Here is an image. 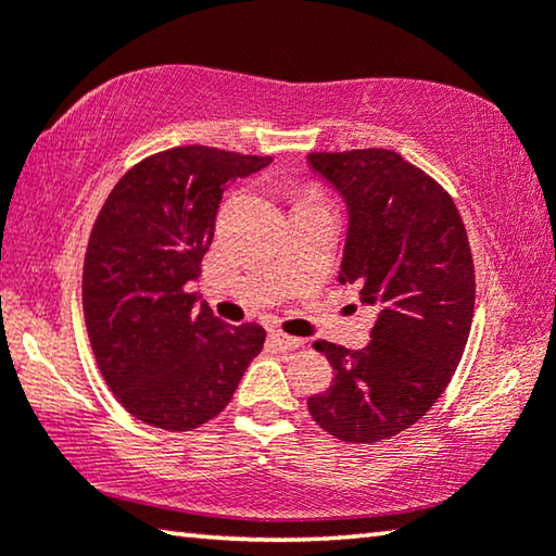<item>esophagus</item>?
Segmentation results:
<instances>
[{"label":"esophagus","instance_id":"34e87169","mask_svg":"<svg viewBox=\"0 0 556 556\" xmlns=\"http://www.w3.org/2000/svg\"><path fill=\"white\" fill-rule=\"evenodd\" d=\"M269 341L275 343L279 351H296V348H304L306 345V341L304 338H294V336H287V333H281V331H271L269 333Z\"/></svg>","mask_w":556,"mask_h":556}]
</instances>
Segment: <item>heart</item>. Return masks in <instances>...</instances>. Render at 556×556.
<instances>
[{"instance_id": "heart-1", "label": "heart", "mask_w": 556, "mask_h": 556, "mask_svg": "<svg viewBox=\"0 0 556 556\" xmlns=\"http://www.w3.org/2000/svg\"><path fill=\"white\" fill-rule=\"evenodd\" d=\"M291 195H294L296 205H326L321 191H316L314 186H301ZM296 205H294V208H296Z\"/></svg>"}]
</instances>
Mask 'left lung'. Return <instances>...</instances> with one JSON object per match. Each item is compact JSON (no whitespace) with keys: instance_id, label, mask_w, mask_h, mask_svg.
I'll return each mask as SVG.
<instances>
[{"instance_id":"1","label":"left lung","mask_w":556,"mask_h":556,"mask_svg":"<svg viewBox=\"0 0 556 556\" xmlns=\"http://www.w3.org/2000/svg\"><path fill=\"white\" fill-rule=\"evenodd\" d=\"M351 208L338 281L378 308L363 351L318 341L331 388L308 414L345 444L392 439L425 417L454 378L476 304V269L454 199L390 149L312 152Z\"/></svg>"}]
</instances>
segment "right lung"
Here are the masks:
<instances>
[{
    "instance_id": "add662e5",
    "label": "right lung",
    "mask_w": 556,
    "mask_h": 556,
    "mask_svg": "<svg viewBox=\"0 0 556 556\" xmlns=\"http://www.w3.org/2000/svg\"><path fill=\"white\" fill-rule=\"evenodd\" d=\"M271 156L186 144L142 159L92 223L83 314L102 378L131 417L191 431L228 407L265 343L257 324L228 326L188 285L215 232L223 191Z\"/></svg>"
}]
</instances>
